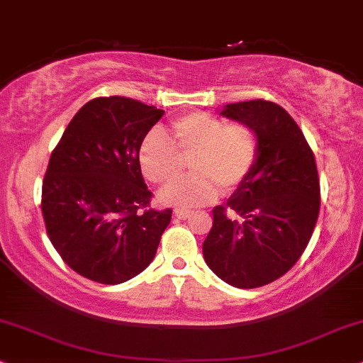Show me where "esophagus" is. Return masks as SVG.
I'll return each mask as SVG.
<instances>
[{
  "mask_svg": "<svg viewBox=\"0 0 363 363\" xmlns=\"http://www.w3.org/2000/svg\"><path fill=\"white\" fill-rule=\"evenodd\" d=\"M191 216L190 210H185V208H177L174 210V217L180 218V220H185V218H189Z\"/></svg>",
  "mask_w": 363,
  "mask_h": 363,
  "instance_id": "obj_1",
  "label": "esophagus"
}]
</instances>
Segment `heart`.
I'll use <instances>...</instances> for the list:
<instances>
[{
    "mask_svg": "<svg viewBox=\"0 0 363 363\" xmlns=\"http://www.w3.org/2000/svg\"><path fill=\"white\" fill-rule=\"evenodd\" d=\"M169 143L160 131L143 140L138 161L145 177L156 185H167L190 161L191 177L172 183L160 200L174 207H199L218 195L239 189L256 164L259 146L256 133L247 124H227L217 116L191 113L174 119L168 129Z\"/></svg>",
    "mask_w": 363,
    "mask_h": 363,
    "instance_id": "heart-1",
    "label": "heart"
}]
</instances>
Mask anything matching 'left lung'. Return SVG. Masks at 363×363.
<instances>
[{
	"instance_id": "1",
	"label": "left lung",
	"mask_w": 363,
	"mask_h": 363,
	"mask_svg": "<svg viewBox=\"0 0 363 363\" xmlns=\"http://www.w3.org/2000/svg\"><path fill=\"white\" fill-rule=\"evenodd\" d=\"M220 116L256 133V164L227 207L213 208L203 257L216 274L250 289L284 276L310 242L320 212L315 156L294 119L269 101L227 104ZM239 219H230L228 212Z\"/></svg>"
}]
</instances>
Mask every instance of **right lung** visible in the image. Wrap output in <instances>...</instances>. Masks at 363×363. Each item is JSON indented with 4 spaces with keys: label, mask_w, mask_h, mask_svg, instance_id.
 <instances>
[{
    "label": "right lung",
    "mask_w": 363,
    "mask_h": 363,
    "mask_svg": "<svg viewBox=\"0 0 363 363\" xmlns=\"http://www.w3.org/2000/svg\"><path fill=\"white\" fill-rule=\"evenodd\" d=\"M164 111L128 97L89 101L48 161L42 213L64 262L101 284H121L150 266L172 210L150 208L138 151Z\"/></svg>",
    "instance_id": "add662e5"
}]
</instances>
